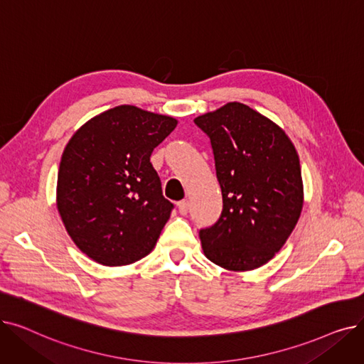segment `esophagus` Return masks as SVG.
<instances>
[{
	"instance_id": "34e87169",
	"label": "esophagus",
	"mask_w": 364,
	"mask_h": 364,
	"mask_svg": "<svg viewBox=\"0 0 364 364\" xmlns=\"http://www.w3.org/2000/svg\"><path fill=\"white\" fill-rule=\"evenodd\" d=\"M177 206H178V213H180L181 215H186V214L188 213V200H187V199L180 200V202L177 203Z\"/></svg>"
}]
</instances>
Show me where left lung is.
Listing matches in <instances>:
<instances>
[{"label": "left lung", "instance_id": "8db88e82", "mask_svg": "<svg viewBox=\"0 0 364 364\" xmlns=\"http://www.w3.org/2000/svg\"><path fill=\"white\" fill-rule=\"evenodd\" d=\"M208 134L223 193L220 220L199 232L205 257L230 272L269 262L288 240L304 203L296 149L259 112L230 102L195 118Z\"/></svg>", "mask_w": 364, "mask_h": 364}]
</instances>
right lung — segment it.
I'll list each match as a JSON object with an SVG mask.
<instances>
[{
  "label": "right lung",
  "instance_id": "obj_1",
  "mask_svg": "<svg viewBox=\"0 0 364 364\" xmlns=\"http://www.w3.org/2000/svg\"><path fill=\"white\" fill-rule=\"evenodd\" d=\"M177 124L121 105L87 121L66 144L55 203L68 235L92 261L119 267L153 251L172 203L150 155Z\"/></svg>",
  "mask_w": 364,
  "mask_h": 364
}]
</instances>
